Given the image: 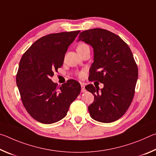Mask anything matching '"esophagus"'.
<instances>
[{
    "label": "esophagus",
    "instance_id": "obj_1",
    "mask_svg": "<svg viewBox=\"0 0 156 156\" xmlns=\"http://www.w3.org/2000/svg\"><path fill=\"white\" fill-rule=\"evenodd\" d=\"M81 84V92L82 93H84V92L86 91V89H85V85H84V83H80Z\"/></svg>",
    "mask_w": 156,
    "mask_h": 156
}]
</instances>
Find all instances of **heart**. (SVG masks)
<instances>
[{"label": "heart", "mask_w": 156, "mask_h": 156, "mask_svg": "<svg viewBox=\"0 0 156 156\" xmlns=\"http://www.w3.org/2000/svg\"><path fill=\"white\" fill-rule=\"evenodd\" d=\"M86 47H88V46L86 44H84V43L80 44H79V45L78 46V47H77V51H78V50H81V49H84V48H86ZM83 75V72L79 73V76H82Z\"/></svg>", "instance_id": "b5f03b06"}]
</instances>
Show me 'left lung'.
I'll return each instance as SVG.
<instances>
[{
  "label": "left lung",
  "mask_w": 156,
  "mask_h": 156,
  "mask_svg": "<svg viewBox=\"0 0 156 156\" xmlns=\"http://www.w3.org/2000/svg\"><path fill=\"white\" fill-rule=\"evenodd\" d=\"M80 41L94 49L91 79L104 84L100 90L93 84L85 87L94 96L89 114L100 122H114L127 111L135 94L138 69L133 54L120 37L103 29L83 31L78 36Z\"/></svg>",
  "instance_id": "left-lung-1"
}]
</instances>
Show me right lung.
I'll return each instance as SVG.
<instances>
[{
    "instance_id": "right-lung-1",
    "label": "right lung",
    "mask_w": 156,
    "mask_h": 156,
    "mask_svg": "<svg viewBox=\"0 0 156 156\" xmlns=\"http://www.w3.org/2000/svg\"><path fill=\"white\" fill-rule=\"evenodd\" d=\"M80 31L44 36L31 44L20 59L16 84L25 108L39 122L52 124L67 115L80 94L78 82L69 80L57 88L50 78L61 67L69 46Z\"/></svg>"
}]
</instances>
